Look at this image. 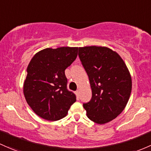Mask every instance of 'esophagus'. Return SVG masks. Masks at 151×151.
<instances>
[{"label": "esophagus", "instance_id": "1", "mask_svg": "<svg viewBox=\"0 0 151 151\" xmlns=\"http://www.w3.org/2000/svg\"><path fill=\"white\" fill-rule=\"evenodd\" d=\"M76 95H77V100H79V91H76Z\"/></svg>", "mask_w": 151, "mask_h": 151}]
</instances>
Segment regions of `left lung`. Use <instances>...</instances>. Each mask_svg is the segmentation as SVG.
I'll use <instances>...</instances> for the list:
<instances>
[{
  "mask_svg": "<svg viewBox=\"0 0 151 151\" xmlns=\"http://www.w3.org/2000/svg\"><path fill=\"white\" fill-rule=\"evenodd\" d=\"M79 57L89 77L92 99L83 107L89 120L105 124L125 109L132 90L128 69L120 56L105 46L79 48Z\"/></svg>",
  "mask_w": 151,
  "mask_h": 151,
  "instance_id": "8db88e82",
  "label": "left lung"
}]
</instances>
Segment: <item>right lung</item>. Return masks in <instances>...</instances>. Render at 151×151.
Wrapping results in <instances>:
<instances>
[{"label":"right lung","mask_w":151,"mask_h":151,"mask_svg":"<svg viewBox=\"0 0 151 151\" xmlns=\"http://www.w3.org/2000/svg\"><path fill=\"white\" fill-rule=\"evenodd\" d=\"M78 47L47 48L37 52L27 67L24 83L26 102L38 116L57 121L67 115L76 96L67 88L65 69L77 57Z\"/></svg>","instance_id":"right-lung-1"}]
</instances>
